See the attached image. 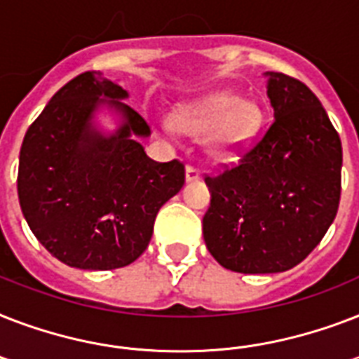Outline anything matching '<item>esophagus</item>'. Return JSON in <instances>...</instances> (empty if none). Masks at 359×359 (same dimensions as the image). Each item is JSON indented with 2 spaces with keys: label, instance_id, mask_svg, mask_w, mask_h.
Masks as SVG:
<instances>
[{
  "label": "esophagus",
  "instance_id": "esophagus-1",
  "mask_svg": "<svg viewBox=\"0 0 359 359\" xmlns=\"http://www.w3.org/2000/svg\"><path fill=\"white\" fill-rule=\"evenodd\" d=\"M199 179H201V171L194 165H188L186 168V182H197Z\"/></svg>",
  "mask_w": 359,
  "mask_h": 359
}]
</instances>
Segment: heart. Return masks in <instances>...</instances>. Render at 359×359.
I'll return each mask as SVG.
<instances>
[{"instance_id":"1","label":"heart","mask_w":359,"mask_h":359,"mask_svg":"<svg viewBox=\"0 0 359 359\" xmlns=\"http://www.w3.org/2000/svg\"><path fill=\"white\" fill-rule=\"evenodd\" d=\"M171 124L184 134H207L208 154L229 158L255 135L261 124V109L233 93H216L175 109Z\"/></svg>"}]
</instances>
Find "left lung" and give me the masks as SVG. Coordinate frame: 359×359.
<instances>
[{
    "label": "left lung",
    "mask_w": 359,
    "mask_h": 359,
    "mask_svg": "<svg viewBox=\"0 0 359 359\" xmlns=\"http://www.w3.org/2000/svg\"><path fill=\"white\" fill-rule=\"evenodd\" d=\"M273 123L240 163L207 177L203 238L240 273L285 272L326 235L341 197L343 149L323 104L302 81L264 72Z\"/></svg>",
    "instance_id": "obj_1"
}]
</instances>
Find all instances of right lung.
Instances as JSON below:
<instances>
[{
    "label": "right lung",
    "instance_id": "add662e5",
    "mask_svg": "<svg viewBox=\"0 0 359 359\" xmlns=\"http://www.w3.org/2000/svg\"><path fill=\"white\" fill-rule=\"evenodd\" d=\"M128 91L100 72L61 87L25 132L18 199L36 240L65 264L114 270L151 242L158 210L184 184L179 160L154 162L140 143L151 126L123 100ZM108 109L118 128L104 133Z\"/></svg>",
    "mask_w": 359,
    "mask_h": 359
}]
</instances>
